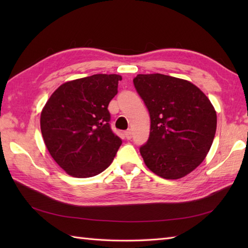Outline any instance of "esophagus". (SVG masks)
Returning <instances> with one entry per match:
<instances>
[{
	"instance_id": "obj_1",
	"label": "esophagus",
	"mask_w": 248,
	"mask_h": 248,
	"mask_svg": "<svg viewBox=\"0 0 248 248\" xmlns=\"http://www.w3.org/2000/svg\"><path fill=\"white\" fill-rule=\"evenodd\" d=\"M124 136H125V139H127V140H131V139H132V130H127V131H125V132H124Z\"/></svg>"
}]
</instances>
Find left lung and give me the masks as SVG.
<instances>
[{
	"label": "left lung",
	"mask_w": 248,
	"mask_h": 248,
	"mask_svg": "<svg viewBox=\"0 0 248 248\" xmlns=\"http://www.w3.org/2000/svg\"><path fill=\"white\" fill-rule=\"evenodd\" d=\"M133 84L150 115V134L140 148L145 164L164 179H179L200 165L211 148L217 112L191 82L138 75Z\"/></svg>",
	"instance_id": "obj_1"
}]
</instances>
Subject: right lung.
<instances>
[{"instance_id": "obj_1", "label": "right lung", "mask_w": 248, "mask_h": 248, "mask_svg": "<svg viewBox=\"0 0 248 248\" xmlns=\"http://www.w3.org/2000/svg\"><path fill=\"white\" fill-rule=\"evenodd\" d=\"M118 75H93L64 83L40 115L51 156L68 175L88 178L110 165L121 140L110 128L108 103L118 91Z\"/></svg>"}]
</instances>
